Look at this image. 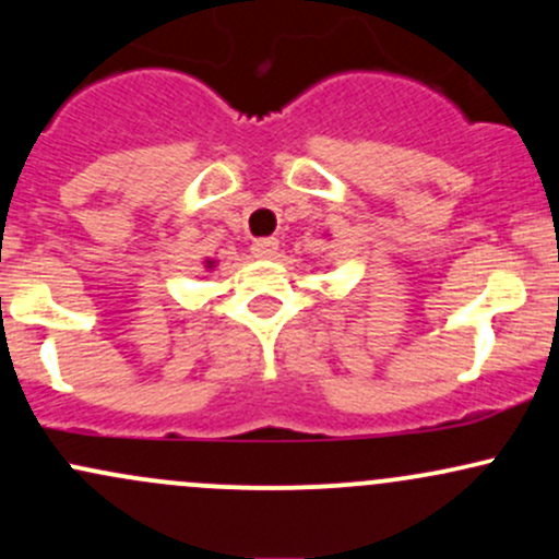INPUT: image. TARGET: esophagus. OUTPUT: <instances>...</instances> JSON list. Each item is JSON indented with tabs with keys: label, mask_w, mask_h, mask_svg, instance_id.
<instances>
[{
	"label": "esophagus",
	"mask_w": 559,
	"mask_h": 559,
	"mask_svg": "<svg viewBox=\"0 0 559 559\" xmlns=\"http://www.w3.org/2000/svg\"><path fill=\"white\" fill-rule=\"evenodd\" d=\"M275 251H278V238L273 236L254 238V243H251V254L260 257V260H270V257H275Z\"/></svg>",
	"instance_id": "esophagus-1"
}]
</instances>
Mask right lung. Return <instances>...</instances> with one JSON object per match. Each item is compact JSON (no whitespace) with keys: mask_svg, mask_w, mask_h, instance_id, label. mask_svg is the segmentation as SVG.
Listing matches in <instances>:
<instances>
[{"mask_svg":"<svg viewBox=\"0 0 559 559\" xmlns=\"http://www.w3.org/2000/svg\"><path fill=\"white\" fill-rule=\"evenodd\" d=\"M210 267H212V262H210Z\"/></svg>","mask_w":559,"mask_h":559,"instance_id":"1","label":"right lung"}]
</instances>
